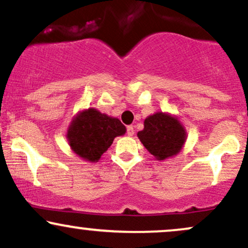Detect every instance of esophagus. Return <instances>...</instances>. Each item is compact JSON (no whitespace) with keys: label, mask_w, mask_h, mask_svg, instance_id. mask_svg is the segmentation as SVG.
<instances>
[{"label":"esophagus","mask_w":248,"mask_h":248,"mask_svg":"<svg viewBox=\"0 0 248 248\" xmlns=\"http://www.w3.org/2000/svg\"><path fill=\"white\" fill-rule=\"evenodd\" d=\"M134 132H135V130H134V127L133 126H128L127 127V135L128 136H133L134 135Z\"/></svg>","instance_id":"34e87169"}]
</instances>
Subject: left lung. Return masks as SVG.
I'll use <instances>...</instances> for the list:
<instances>
[{"label":"left lung","mask_w":248,"mask_h":248,"mask_svg":"<svg viewBox=\"0 0 248 248\" xmlns=\"http://www.w3.org/2000/svg\"><path fill=\"white\" fill-rule=\"evenodd\" d=\"M139 139L157 160L176 155L186 142V132L178 120L164 113L148 116Z\"/></svg>","instance_id":"left-lung-1"}]
</instances>
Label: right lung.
<instances>
[{"label": "right lung", "mask_w": 248, "mask_h": 248, "mask_svg": "<svg viewBox=\"0 0 248 248\" xmlns=\"http://www.w3.org/2000/svg\"><path fill=\"white\" fill-rule=\"evenodd\" d=\"M124 133L126 127L119 119L90 108L72 121L67 132V140L77 155L86 161L94 162L110 147L116 136Z\"/></svg>", "instance_id": "obj_1"}]
</instances>
